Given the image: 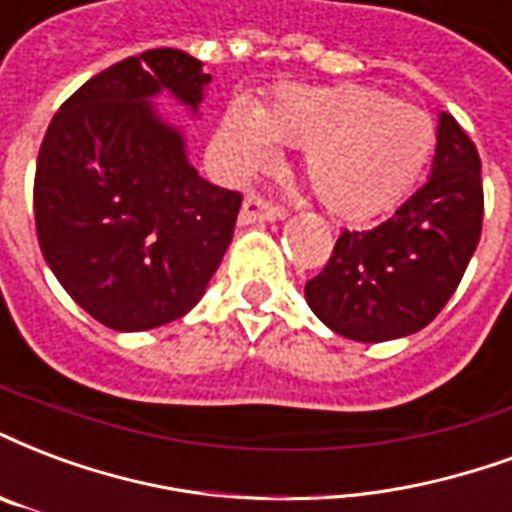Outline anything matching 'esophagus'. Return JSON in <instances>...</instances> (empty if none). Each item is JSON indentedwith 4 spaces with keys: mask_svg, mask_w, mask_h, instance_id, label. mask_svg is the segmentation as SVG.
I'll return each mask as SVG.
<instances>
[{
    "mask_svg": "<svg viewBox=\"0 0 512 512\" xmlns=\"http://www.w3.org/2000/svg\"><path fill=\"white\" fill-rule=\"evenodd\" d=\"M285 217V211L274 203H268L260 195H249L241 206V214H238V222L241 225H260V222H274V219Z\"/></svg>",
    "mask_w": 512,
    "mask_h": 512,
    "instance_id": "34e87169",
    "label": "esophagus"
}]
</instances>
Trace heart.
<instances>
[{
    "mask_svg": "<svg viewBox=\"0 0 512 512\" xmlns=\"http://www.w3.org/2000/svg\"><path fill=\"white\" fill-rule=\"evenodd\" d=\"M276 143L306 151L304 176L331 214L366 219L396 206L429 162L437 127L429 113L363 86L287 89L252 111L230 102L217 154L230 176L268 168Z\"/></svg>",
    "mask_w": 512,
    "mask_h": 512,
    "instance_id": "1",
    "label": "heart"
}]
</instances>
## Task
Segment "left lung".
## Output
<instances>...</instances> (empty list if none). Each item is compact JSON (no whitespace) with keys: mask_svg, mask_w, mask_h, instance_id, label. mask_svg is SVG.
Here are the masks:
<instances>
[{"mask_svg":"<svg viewBox=\"0 0 512 512\" xmlns=\"http://www.w3.org/2000/svg\"><path fill=\"white\" fill-rule=\"evenodd\" d=\"M483 227L475 143L439 113L429 181L372 230H344L306 282V304L339 336L388 342L426 328L456 293Z\"/></svg>","mask_w":512,"mask_h":512,"instance_id":"left-lung-1","label":"left lung"}]
</instances>
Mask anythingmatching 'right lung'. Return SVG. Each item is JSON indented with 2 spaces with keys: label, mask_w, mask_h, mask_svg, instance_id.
<instances>
[{
  "label": "right lung",
  "mask_w": 512,
  "mask_h": 512,
  "mask_svg": "<svg viewBox=\"0 0 512 512\" xmlns=\"http://www.w3.org/2000/svg\"><path fill=\"white\" fill-rule=\"evenodd\" d=\"M211 75L176 48L121 59L48 124L34 225L48 268L113 331H149L198 304L236 230L241 192L200 179L157 94L198 113Z\"/></svg>",
  "instance_id": "right-lung-1"
}]
</instances>
